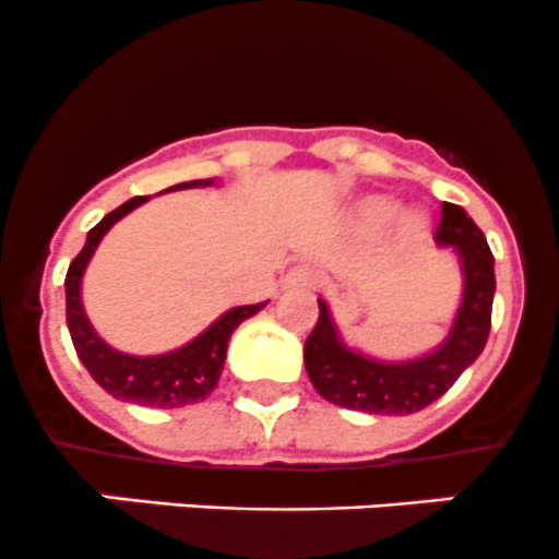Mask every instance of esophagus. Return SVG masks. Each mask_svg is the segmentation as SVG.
<instances>
[{"instance_id":"obj_1","label":"esophagus","mask_w":559,"mask_h":559,"mask_svg":"<svg viewBox=\"0 0 559 559\" xmlns=\"http://www.w3.org/2000/svg\"><path fill=\"white\" fill-rule=\"evenodd\" d=\"M318 272L309 266H296L290 269V272L285 274V280H282V285L285 287H301V290H312V287H318Z\"/></svg>"}]
</instances>
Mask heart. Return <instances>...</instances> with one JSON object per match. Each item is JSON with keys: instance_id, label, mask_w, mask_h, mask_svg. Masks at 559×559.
Returning a JSON list of instances; mask_svg holds the SVG:
<instances>
[{"instance_id": "1", "label": "heart", "mask_w": 559, "mask_h": 559, "mask_svg": "<svg viewBox=\"0 0 559 559\" xmlns=\"http://www.w3.org/2000/svg\"><path fill=\"white\" fill-rule=\"evenodd\" d=\"M396 212H400V206L389 201V198H369L361 206V219L369 228H383V225H389L396 217ZM424 228H427V219L421 214H407L402 219V234L405 236H421Z\"/></svg>"}]
</instances>
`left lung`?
I'll return each instance as SVG.
<instances>
[{
  "mask_svg": "<svg viewBox=\"0 0 559 559\" xmlns=\"http://www.w3.org/2000/svg\"><path fill=\"white\" fill-rule=\"evenodd\" d=\"M435 241L454 250L465 282L449 336L418 358L380 361L345 345L329 304L318 298L320 314L304 342V367L323 400L374 416H411L440 400L480 356L491 329L495 255L473 217L456 203H443Z\"/></svg>",
  "mask_w": 559,
  "mask_h": 559,
  "instance_id": "1",
  "label": "left lung"
}]
</instances>
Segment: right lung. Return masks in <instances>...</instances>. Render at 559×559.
I'll list each match as a JSON object with an SVG mask.
<instances>
[{
    "label": "right lung",
    "mask_w": 559,
    "mask_h": 559,
    "mask_svg": "<svg viewBox=\"0 0 559 559\" xmlns=\"http://www.w3.org/2000/svg\"><path fill=\"white\" fill-rule=\"evenodd\" d=\"M217 179H195L181 181V185L168 187L163 192L174 190H192V187H212ZM148 195H135L110 214H105L97 225L86 236L84 250L75 255L70 263L68 277H64V293H68V329L73 336L75 353H79L81 364L90 369V374L108 391L114 400L132 402V405L143 407H185L203 402L217 385L219 372H223L225 353H228V340L239 323L252 318L266 307L263 304H247V307H234L225 314H219L206 331L190 340L187 345L176 347L170 353H159V356H130L116 347H110L103 336L94 331V325L86 318L84 301H81V280H84L86 266H90L94 250L103 241V236L119 223L124 214L146 203Z\"/></svg>",
    "instance_id": "1"
}]
</instances>
